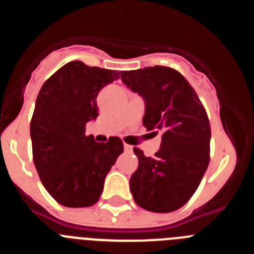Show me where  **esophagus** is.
<instances>
[{"label": "esophagus", "mask_w": 254, "mask_h": 254, "mask_svg": "<svg viewBox=\"0 0 254 254\" xmlns=\"http://www.w3.org/2000/svg\"><path fill=\"white\" fill-rule=\"evenodd\" d=\"M125 151L128 152V154H132V151H133V149H132L131 145H127V143H125Z\"/></svg>", "instance_id": "obj_1"}]
</instances>
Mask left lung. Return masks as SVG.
Wrapping results in <instances>:
<instances>
[{
	"mask_svg": "<svg viewBox=\"0 0 254 254\" xmlns=\"http://www.w3.org/2000/svg\"><path fill=\"white\" fill-rule=\"evenodd\" d=\"M122 81L143 96L147 131L161 132L154 158L133 147L137 170L129 179L134 202L151 212H172L193 196L210 163V121L185 76L164 66L126 71Z\"/></svg>",
	"mask_w": 254,
	"mask_h": 254,
	"instance_id": "left-lung-1",
	"label": "left lung"
}]
</instances>
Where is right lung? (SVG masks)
<instances>
[{"instance_id":"add662e5","label":"right lung","mask_w":254,"mask_h":254,"mask_svg":"<svg viewBox=\"0 0 254 254\" xmlns=\"http://www.w3.org/2000/svg\"><path fill=\"white\" fill-rule=\"evenodd\" d=\"M121 77L113 69L73 61L43 84L30 121L33 160L44 188L60 205L89 207L99 201L104 179L123 152L120 137L96 142L86 123L99 116L100 89Z\"/></svg>"}]
</instances>
